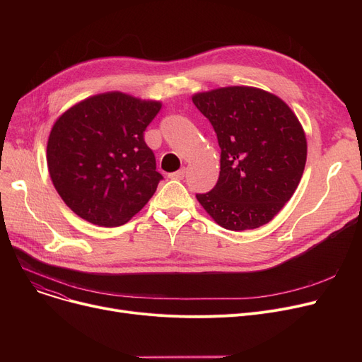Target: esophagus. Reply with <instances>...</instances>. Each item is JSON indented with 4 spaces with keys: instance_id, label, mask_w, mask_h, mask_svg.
I'll return each instance as SVG.
<instances>
[{
    "instance_id": "obj_1",
    "label": "esophagus",
    "mask_w": 362,
    "mask_h": 362,
    "mask_svg": "<svg viewBox=\"0 0 362 362\" xmlns=\"http://www.w3.org/2000/svg\"><path fill=\"white\" fill-rule=\"evenodd\" d=\"M185 175H186V168L183 167V168H180V170L175 171V173L168 175V177H170V179H176V180H182V179L185 177Z\"/></svg>"
}]
</instances>
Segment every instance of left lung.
I'll list each match as a JSON object with an SVG mask.
<instances>
[{
    "label": "left lung",
    "mask_w": 362,
    "mask_h": 362,
    "mask_svg": "<svg viewBox=\"0 0 362 362\" xmlns=\"http://www.w3.org/2000/svg\"><path fill=\"white\" fill-rule=\"evenodd\" d=\"M221 149L216 186L197 199L227 230L267 224L284 206L307 161L305 133L288 104L251 86L195 93Z\"/></svg>",
    "instance_id": "1"
}]
</instances>
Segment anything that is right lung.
Listing matches in <instances>:
<instances>
[{
    "mask_svg": "<svg viewBox=\"0 0 362 362\" xmlns=\"http://www.w3.org/2000/svg\"><path fill=\"white\" fill-rule=\"evenodd\" d=\"M161 108L107 92L69 108L54 123L47 164L73 213L104 227L127 223L157 191L163 176L144 132Z\"/></svg>",
    "mask_w": 362,
    "mask_h": 362,
    "instance_id": "right-lung-1",
    "label": "right lung"
}]
</instances>
